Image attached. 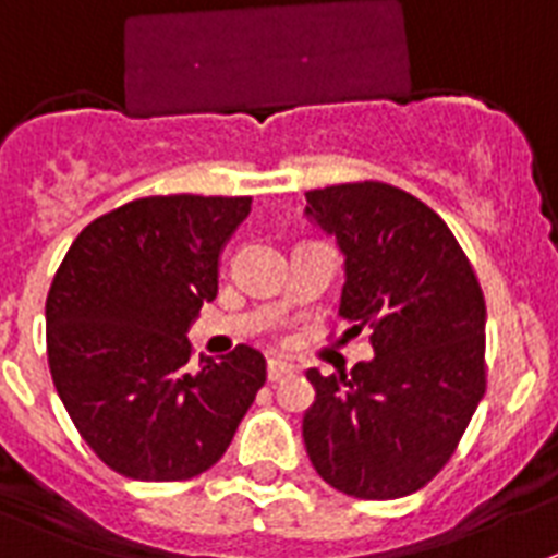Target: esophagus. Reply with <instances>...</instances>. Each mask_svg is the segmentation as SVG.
I'll use <instances>...</instances> for the list:
<instances>
[{"label":"esophagus","mask_w":558,"mask_h":558,"mask_svg":"<svg viewBox=\"0 0 558 558\" xmlns=\"http://www.w3.org/2000/svg\"><path fill=\"white\" fill-rule=\"evenodd\" d=\"M294 373V366L289 361H280V357H269V364H266V375H269V381H280V378H287V375Z\"/></svg>","instance_id":"34e87169"}]
</instances>
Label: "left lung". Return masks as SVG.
<instances>
[{
    "label": "left lung",
    "mask_w": 558,
    "mask_h": 558,
    "mask_svg": "<svg viewBox=\"0 0 558 558\" xmlns=\"http://www.w3.org/2000/svg\"><path fill=\"white\" fill-rule=\"evenodd\" d=\"M306 217L343 252L347 338L369 332L373 361L347 375L310 369L303 415L312 468L355 499H401L433 482L484 396V294L441 217L396 185L306 192Z\"/></svg>",
    "instance_id": "8db88e82"
}]
</instances>
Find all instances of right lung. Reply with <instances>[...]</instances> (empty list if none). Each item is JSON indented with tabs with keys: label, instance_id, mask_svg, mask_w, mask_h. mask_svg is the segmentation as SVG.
Wrapping results in <instances>:
<instances>
[{
	"label": "right lung",
	"instance_id": "right-lung-1",
	"mask_svg": "<svg viewBox=\"0 0 558 558\" xmlns=\"http://www.w3.org/2000/svg\"><path fill=\"white\" fill-rule=\"evenodd\" d=\"M252 197H143L71 243L45 301L48 366L68 415L108 468L185 482L223 459L266 381L246 343L189 364V324L217 298L226 240Z\"/></svg>",
	"mask_w": 558,
	"mask_h": 558
}]
</instances>
